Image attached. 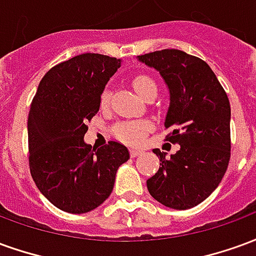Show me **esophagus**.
Returning <instances> with one entry per match:
<instances>
[{
    "label": "esophagus",
    "mask_w": 256,
    "mask_h": 256,
    "mask_svg": "<svg viewBox=\"0 0 256 256\" xmlns=\"http://www.w3.org/2000/svg\"><path fill=\"white\" fill-rule=\"evenodd\" d=\"M128 152H130V156H132V158H136V156L141 155V150H134V148H130V150H128Z\"/></svg>",
    "instance_id": "obj_1"
}]
</instances>
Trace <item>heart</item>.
<instances>
[{"label":"heart","instance_id":"obj_1","mask_svg":"<svg viewBox=\"0 0 256 256\" xmlns=\"http://www.w3.org/2000/svg\"><path fill=\"white\" fill-rule=\"evenodd\" d=\"M133 86L136 92L144 98L152 92H158L156 82L152 76L146 75V74L136 75L133 79ZM108 101H110V92H108V89H106L101 94V106H106ZM150 128H152V122L146 120V119H142V120H123V122L116 123L112 128V134L115 136V138L122 141L124 144L137 145L145 138V136Z\"/></svg>","mask_w":256,"mask_h":256}]
</instances>
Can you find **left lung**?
Returning a JSON list of instances; mask_svg holds the SVG:
<instances>
[{
	"instance_id": "left-lung-1",
	"label": "left lung",
	"mask_w": 256,
	"mask_h": 256,
	"mask_svg": "<svg viewBox=\"0 0 256 256\" xmlns=\"http://www.w3.org/2000/svg\"><path fill=\"white\" fill-rule=\"evenodd\" d=\"M138 60L158 70L170 89L166 141L181 146L170 159L154 150L162 167L146 186L166 207L192 208L216 189L230 160L229 98L208 64L196 56L163 49Z\"/></svg>"
}]
</instances>
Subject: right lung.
<instances>
[{"label": "right lung", "mask_w": 256, "mask_h": 256, "mask_svg": "<svg viewBox=\"0 0 256 256\" xmlns=\"http://www.w3.org/2000/svg\"><path fill=\"white\" fill-rule=\"evenodd\" d=\"M120 60L84 53L58 63L40 82L31 101L28 164L40 192L58 208L84 214L110 198L118 168L128 160L118 141L96 150L84 144L86 123L100 110L101 93Z\"/></svg>", "instance_id": "1"}]
</instances>
